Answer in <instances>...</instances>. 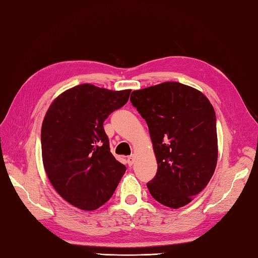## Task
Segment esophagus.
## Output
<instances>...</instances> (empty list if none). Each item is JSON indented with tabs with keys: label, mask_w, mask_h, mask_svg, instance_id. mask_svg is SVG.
Wrapping results in <instances>:
<instances>
[{
	"label": "esophagus",
	"mask_w": 258,
	"mask_h": 258,
	"mask_svg": "<svg viewBox=\"0 0 258 258\" xmlns=\"http://www.w3.org/2000/svg\"><path fill=\"white\" fill-rule=\"evenodd\" d=\"M128 165L129 166H133L134 164H135V161H136V156L135 155H130L129 157H128Z\"/></svg>",
	"instance_id": "34e87169"
}]
</instances>
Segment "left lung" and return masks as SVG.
Returning <instances> with one entry per match:
<instances>
[{
	"instance_id": "obj_1",
	"label": "left lung",
	"mask_w": 258,
	"mask_h": 258,
	"mask_svg": "<svg viewBox=\"0 0 258 258\" xmlns=\"http://www.w3.org/2000/svg\"><path fill=\"white\" fill-rule=\"evenodd\" d=\"M130 101L149 128L157 173L147 183L157 202L173 209L190 203L216 169V114L207 97L179 82L133 91Z\"/></svg>"
}]
</instances>
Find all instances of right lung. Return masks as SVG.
<instances>
[{"instance_id": "right-lung-1", "label": "right lung", "mask_w": 258, "mask_h": 258, "mask_svg": "<svg viewBox=\"0 0 258 258\" xmlns=\"http://www.w3.org/2000/svg\"><path fill=\"white\" fill-rule=\"evenodd\" d=\"M131 90L112 91L83 83L51 103L41 128L43 166L55 191L79 209L106 204L125 167L110 151L103 122L127 103Z\"/></svg>"}]
</instances>
